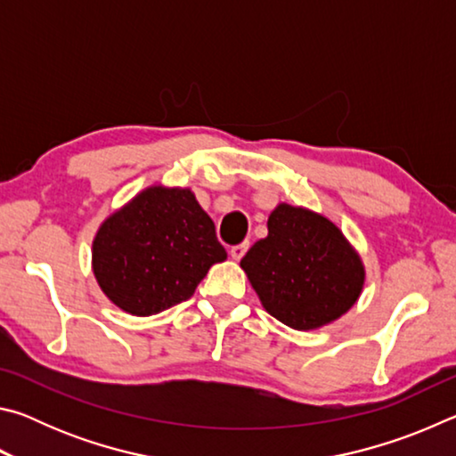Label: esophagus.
<instances>
[{
    "label": "esophagus",
    "mask_w": 456,
    "mask_h": 456,
    "mask_svg": "<svg viewBox=\"0 0 456 456\" xmlns=\"http://www.w3.org/2000/svg\"><path fill=\"white\" fill-rule=\"evenodd\" d=\"M247 249H249V243H239V245H233V247H231V257H233L235 261H239V259H241L243 256H245V253H247Z\"/></svg>",
    "instance_id": "esophagus-1"
}]
</instances>
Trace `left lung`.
<instances>
[{
  "mask_svg": "<svg viewBox=\"0 0 456 456\" xmlns=\"http://www.w3.org/2000/svg\"><path fill=\"white\" fill-rule=\"evenodd\" d=\"M241 269L261 305L299 331L328 326L358 302L366 281L360 253L334 221L280 203L267 237L245 253Z\"/></svg>",
  "mask_w": 456,
  "mask_h": 456,
  "instance_id": "8db88e82",
  "label": "left lung"
}]
</instances>
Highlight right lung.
Masks as SVG:
<instances>
[{
    "label": "right lung",
    "mask_w": 456,
    "mask_h": 456,
    "mask_svg": "<svg viewBox=\"0 0 456 456\" xmlns=\"http://www.w3.org/2000/svg\"><path fill=\"white\" fill-rule=\"evenodd\" d=\"M227 259L195 192L151 184L102 221L92 272L104 296L130 315H154L189 299Z\"/></svg>",
    "instance_id": "1"
}]
</instances>
